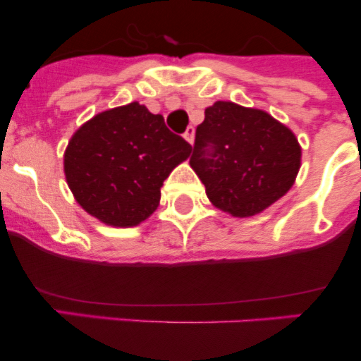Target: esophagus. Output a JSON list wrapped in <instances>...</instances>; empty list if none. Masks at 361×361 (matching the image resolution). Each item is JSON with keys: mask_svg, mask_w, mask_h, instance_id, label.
I'll use <instances>...</instances> for the list:
<instances>
[{"mask_svg": "<svg viewBox=\"0 0 361 361\" xmlns=\"http://www.w3.org/2000/svg\"><path fill=\"white\" fill-rule=\"evenodd\" d=\"M183 137L188 141V143L194 145V140H195V129H194V127H188V129L185 130Z\"/></svg>", "mask_w": 361, "mask_h": 361, "instance_id": "obj_1", "label": "esophagus"}]
</instances>
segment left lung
Segmentation results:
<instances>
[{"mask_svg":"<svg viewBox=\"0 0 361 361\" xmlns=\"http://www.w3.org/2000/svg\"><path fill=\"white\" fill-rule=\"evenodd\" d=\"M190 166L214 207L234 218L262 213L293 187L302 148L267 111L232 101L207 106Z\"/></svg>","mask_w":361,"mask_h":361,"instance_id":"1","label":"left lung"}]
</instances>
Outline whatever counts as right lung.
Masks as SVG:
<instances>
[{"instance_id": "add662e5", "label": "right lung", "mask_w": 361, "mask_h": 361, "mask_svg": "<svg viewBox=\"0 0 361 361\" xmlns=\"http://www.w3.org/2000/svg\"><path fill=\"white\" fill-rule=\"evenodd\" d=\"M190 152L162 115L134 101L97 113L75 130L64 152V174L90 216L110 227H136L154 214L164 180Z\"/></svg>"}]
</instances>
